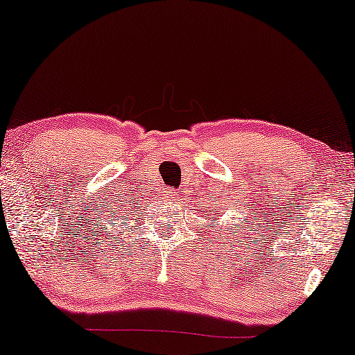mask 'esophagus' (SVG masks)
Listing matches in <instances>:
<instances>
[{
    "label": "esophagus",
    "mask_w": 355,
    "mask_h": 355,
    "mask_svg": "<svg viewBox=\"0 0 355 355\" xmlns=\"http://www.w3.org/2000/svg\"><path fill=\"white\" fill-rule=\"evenodd\" d=\"M164 198H166V200H174V198H178V193L176 192H169V189H168V192L164 193Z\"/></svg>",
    "instance_id": "1"
}]
</instances>
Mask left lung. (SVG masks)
<instances>
[{
    "label": "left lung",
    "mask_w": 355,
    "mask_h": 355,
    "mask_svg": "<svg viewBox=\"0 0 355 355\" xmlns=\"http://www.w3.org/2000/svg\"><path fill=\"white\" fill-rule=\"evenodd\" d=\"M249 208H252V207H249ZM218 215H221V213H218ZM207 220H208V216H207ZM210 223H211V227H213V216L210 218ZM208 231V230H207ZM203 232V231H202Z\"/></svg>",
    "instance_id": "left-lung-1"
}]
</instances>
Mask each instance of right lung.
<instances>
[{
    "label": "right lung",
    "mask_w": 355,
    "mask_h": 355,
    "mask_svg": "<svg viewBox=\"0 0 355 355\" xmlns=\"http://www.w3.org/2000/svg\"><path fill=\"white\" fill-rule=\"evenodd\" d=\"M125 203H128V202H125ZM119 207H121V205H118V208H119ZM123 208H124L125 218H124V221H121V225H128V221H129V213H128V211H129V208H125V205H124ZM103 213H105V211H103ZM132 213H134V211H132ZM100 220H101V218H100ZM108 225H110V226H114V225H113V223H108ZM105 227H108V226H105ZM108 234H110V232H108V231H106V236H108Z\"/></svg>",
    "instance_id": "add662e5"
}]
</instances>
